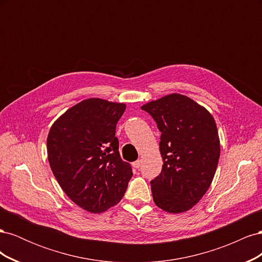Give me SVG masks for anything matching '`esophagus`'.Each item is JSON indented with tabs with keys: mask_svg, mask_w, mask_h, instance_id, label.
Segmentation results:
<instances>
[{
	"mask_svg": "<svg viewBox=\"0 0 262 262\" xmlns=\"http://www.w3.org/2000/svg\"><path fill=\"white\" fill-rule=\"evenodd\" d=\"M132 167H133V168H140V167H141V161L138 160V161H136V162H133V163H132Z\"/></svg>",
	"mask_w": 262,
	"mask_h": 262,
	"instance_id": "obj_1",
	"label": "esophagus"
}]
</instances>
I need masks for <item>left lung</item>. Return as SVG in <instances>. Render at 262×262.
<instances>
[{"instance_id":"1","label":"left lung","mask_w":262,"mask_h":262,"mask_svg":"<svg viewBox=\"0 0 262 262\" xmlns=\"http://www.w3.org/2000/svg\"><path fill=\"white\" fill-rule=\"evenodd\" d=\"M162 132L163 168L150 181L155 204L169 213L191 209L208 191L220 158L214 118L185 95L170 94L141 107Z\"/></svg>"}]
</instances>
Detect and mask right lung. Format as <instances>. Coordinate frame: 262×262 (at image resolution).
Masks as SVG:
<instances>
[{"label": "right lung", "instance_id": "right-lung-1", "mask_svg": "<svg viewBox=\"0 0 262 262\" xmlns=\"http://www.w3.org/2000/svg\"><path fill=\"white\" fill-rule=\"evenodd\" d=\"M124 110L120 102L85 99L68 109L49 131L47 152L53 175L70 199L89 212L116 205L133 175L115 137Z\"/></svg>", "mask_w": 262, "mask_h": 262}]
</instances>
